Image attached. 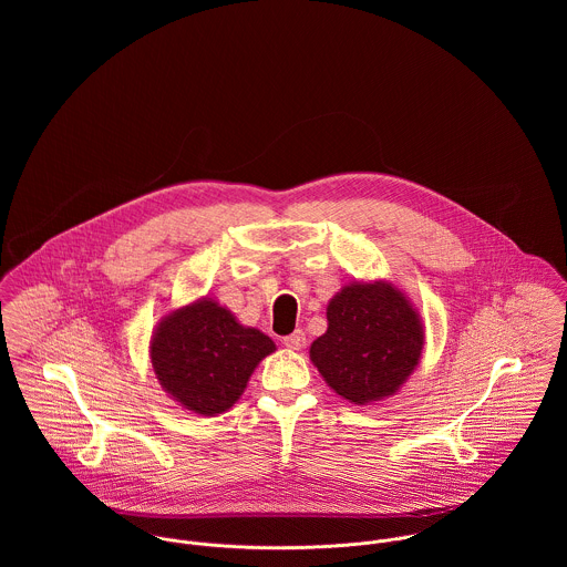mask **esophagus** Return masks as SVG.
<instances>
[{"label": "esophagus", "instance_id": "34e87169", "mask_svg": "<svg viewBox=\"0 0 567 567\" xmlns=\"http://www.w3.org/2000/svg\"><path fill=\"white\" fill-rule=\"evenodd\" d=\"M288 349H301L303 344H306V333L301 331V329H297V331H292V333H288V336H284V340H281Z\"/></svg>", "mask_w": 567, "mask_h": 567}]
</instances>
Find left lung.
Masks as SVG:
<instances>
[{
	"label": "left lung",
	"instance_id": "obj_1",
	"mask_svg": "<svg viewBox=\"0 0 567 567\" xmlns=\"http://www.w3.org/2000/svg\"><path fill=\"white\" fill-rule=\"evenodd\" d=\"M327 331L310 347L324 382L353 404L393 395L423 349V329L389 284L344 286L327 306Z\"/></svg>",
	"mask_w": 567,
	"mask_h": 567
}]
</instances>
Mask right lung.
Wrapping results in <instances>:
<instances>
[{
    "label": "right lung",
    "mask_w": 567,
    "mask_h": 567,
    "mask_svg": "<svg viewBox=\"0 0 567 567\" xmlns=\"http://www.w3.org/2000/svg\"><path fill=\"white\" fill-rule=\"evenodd\" d=\"M270 351L275 342L266 333L243 327L207 299L167 317L151 344L163 389L205 416L236 404L257 362Z\"/></svg>",
    "instance_id": "right-lung-1"
}]
</instances>
